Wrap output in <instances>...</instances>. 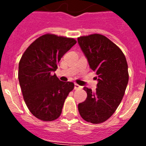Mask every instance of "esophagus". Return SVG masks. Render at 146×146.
<instances>
[{"mask_svg":"<svg viewBox=\"0 0 146 146\" xmlns=\"http://www.w3.org/2000/svg\"><path fill=\"white\" fill-rule=\"evenodd\" d=\"M79 88H81V86H79L78 84H77V83H75V84H74V89L77 90V89H79Z\"/></svg>","mask_w":146,"mask_h":146,"instance_id":"1","label":"esophagus"}]
</instances>
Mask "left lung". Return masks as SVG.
I'll list each match as a JSON object with an SVG mask.
<instances>
[{"label": "left lung", "instance_id": "obj_1", "mask_svg": "<svg viewBox=\"0 0 146 146\" xmlns=\"http://www.w3.org/2000/svg\"><path fill=\"white\" fill-rule=\"evenodd\" d=\"M77 41L98 80L94 92L84 87L87 98L78 104V110L85 121L101 123L112 116L123 99L129 81L127 62L121 49L103 35L80 36Z\"/></svg>", "mask_w": 146, "mask_h": 146}]
</instances>
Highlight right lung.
<instances>
[{
    "label": "right lung",
    "mask_w": 146,
    "mask_h": 146,
    "mask_svg": "<svg viewBox=\"0 0 146 146\" xmlns=\"http://www.w3.org/2000/svg\"><path fill=\"white\" fill-rule=\"evenodd\" d=\"M72 38L44 34L26 49L19 63L18 79L30 112L43 121L57 119L65 99L74 89L53 74L63 55L75 44Z\"/></svg>",
    "instance_id": "right-lung-1"
}]
</instances>
